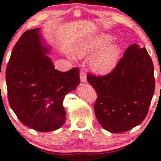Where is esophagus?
Returning a JSON list of instances; mask_svg holds the SVG:
<instances>
[{"label":"esophagus","instance_id":"esophagus-1","mask_svg":"<svg viewBox=\"0 0 161 161\" xmlns=\"http://www.w3.org/2000/svg\"><path fill=\"white\" fill-rule=\"evenodd\" d=\"M80 81L83 83L86 82V74L83 69H81L80 71Z\"/></svg>","mask_w":161,"mask_h":161}]
</instances>
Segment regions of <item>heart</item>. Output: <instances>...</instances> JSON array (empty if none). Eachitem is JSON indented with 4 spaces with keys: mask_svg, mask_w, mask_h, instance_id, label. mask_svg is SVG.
<instances>
[{
    "mask_svg": "<svg viewBox=\"0 0 161 161\" xmlns=\"http://www.w3.org/2000/svg\"><path fill=\"white\" fill-rule=\"evenodd\" d=\"M113 37L108 34L88 37L79 42L76 53L80 58L93 56L89 67L99 75L108 74L113 70L119 62L121 47L117 43L109 44Z\"/></svg>",
    "mask_w": 161,
    "mask_h": 161,
    "instance_id": "obj_1",
    "label": "heart"
}]
</instances>
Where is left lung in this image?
<instances>
[{
	"label": "left lung",
	"mask_w": 161,
	"mask_h": 161,
	"mask_svg": "<svg viewBox=\"0 0 161 161\" xmlns=\"http://www.w3.org/2000/svg\"><path fill=\"white\" fill-rule=\"evenodd\" d=\"M87 80L97 94L95 115L107 131H129L146 118L155 81L152 59L144 47L132 44L110 73L88 74Z\"/></svg>",
	"instance_id": "1"
}]
</instances>
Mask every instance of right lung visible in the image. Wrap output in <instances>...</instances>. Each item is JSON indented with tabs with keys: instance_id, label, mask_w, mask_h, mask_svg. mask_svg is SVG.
I'll use <instances>...</instances> for the list:
<instances>
[{
	"instance_id": "add662e5",
	"label": "right lung",
	"mask_w": 161,
	"mask_h": 161,
	"mask_svg": "<svg viewBox=\"0 0 161 161\" xmlns=\"http://www.w3.org/2000/svg\"><path fill=\"white\" fill-rule=\"evenodd\" d=\"M40 28L27 30L11 52L6 70L8 99L22 124L36 131H55L64 124L63 100L80 82L77 67L55 69Z\"/></svg>"
}]
</instances>
